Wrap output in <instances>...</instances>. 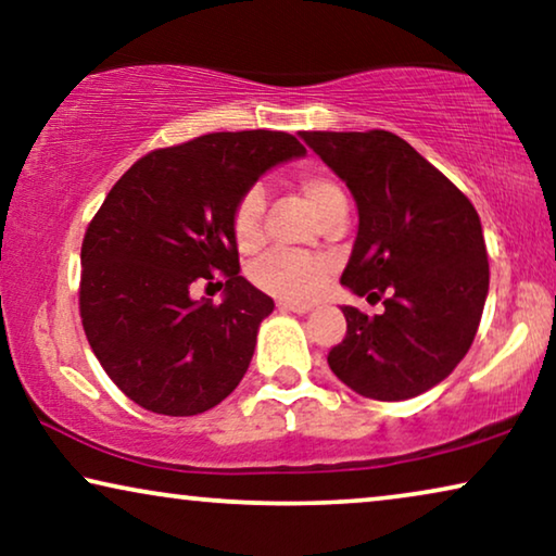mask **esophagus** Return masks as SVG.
I'll return each instance as SVG.
<instances>
[{
    "label": "esophagus",
    "instance_id": "1",
    "mask_svg": "<svg viewBox=\"0 0 556 556\" xmlns=\"http://www.w3.org/2000/svg\"><path fill=\"white\" fill-rule=\"evenodd\" d=\"M280 311H288V314H308L311 303H293V301H278Z\"/></svg>",
    "mask_w": 556,
    "mask_h": 556
}]
</instances>
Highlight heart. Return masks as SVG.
Instances as JSON below:
<instances>
[{
	"label": "heart",
	"instance_id": "obj_1",
	"mask_svg": "<svg viewBox=\"0 0 556 556\" xmlns=\"http://www.w3.org/2000/svg\"><path fill=\"white\" fill-rule=\"evenodd\" d=\"M299 192L308 202L311 212L318 219H324L337 204H344V192L337 181L324 177L316 172H303L299 177ZM263 212L265 197L261 187L248 189L240 197L232 210V238L240 253H255L263 245ZM250 278L265 293L276 299L306 303L314 301L324 291L329 280V265L316 257H306L288 250H276V253L261 257L250 270Z\"/></svg>",
	"mask_w": 556,
	"mask_h": 556
}]
</instances>
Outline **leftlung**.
Here are the masks:
<instances>
[{
  "label": "left lung",
  "mask_w": 556,
  "mask_h": 556,
  "mask_svg": "<svg viewBox=\"0 0 556 556\" xmlns=\"http://www.w3.org/2000/svg\"><path fill=\"white\" fill-rule=\"evenodd\" d=\"M346 181L359 227L341 286L382 314L341 306L329 367L362 397L400 402L443 382L468 354L489 295L481 217L466 194L390 131H301Z\"/></svg>",
  "instance_id": "8db88e82"
}]
</instances>
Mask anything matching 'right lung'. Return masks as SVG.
Listing matches in <instances>:
<instances>
[{
	"label": "right lung",
	"instance_id": "right-lung-1",
	"mask_svg": "<svg viewBox=\"0 0 556 556\" xmlns=\"http://www.w3.org/2000/svg\"><path fill=\"white\" fill-rule=\"evenodd\" d=\"M306 156L283 131L207 134L139 159L105 197L80 250V318L113 384L169 417L219 405L253 359L276 303L240 276L232 210L273 166ZM219 277L224 303L191 286Z\"/></svg>",
	"mask_w": 556,
	"mask_h": 556
}]
</instances>
